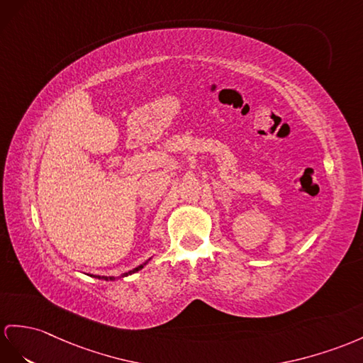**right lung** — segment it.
Wrapping results in <instances>:
<instances>
[{
  "label": "right lung",
  "mask_w": 363,
  "mask_h": 363,
  "mask_svg": "<svg viewBox=\"0 0 363 363\" xmlns=\"http://www.w3.org/2000/svg\"><path fill=\"white\" fill-rule=\"evenodd\" d=\"M147 262H145L143 264H140V267H137V268H134L132 271H129V272H125V274H121L120 277H126V276H129V274H134V272H137V271H140L141 268L145 267ZM92 277H96V279H103V280H115V277H108V276H92Z\"/></svg>",
  "instance_id": "obj_1"
}]
</instances>
